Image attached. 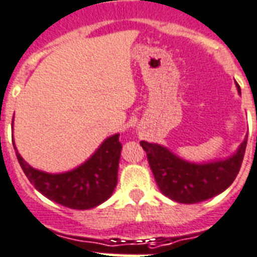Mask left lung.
I'll return each instance as SVG.
<instances>
[{"label": "left lung", "mask_w": 257, "mask_h": 257, "mask_svg": "<svg viewBox=\"0 0 257 257\" xmlns=\"http://www.w3.org/2000/svg\"><path fill=\"white\" fill-rule=\"evenodd\" d=\"M238 93L240 86L236 84ZM257 118V116H256ZM247 138L223 160L192 163L158 143L141 142L160 192L180 203H197L218 196L234 182L244 158Z\"/></svg>", "instance_id": "8db88e82"}]
</instances>
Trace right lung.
Returning <instances> with one entry per match:
<instances>
[{
	"label": "right lung",
	"instance_id": "obj_1",
	"mask_svg": "<svg viewBox=\"0 0 257 257\" xmlns=\"http://www.w3.org/2000/svg\"><path fill=\"white\" fill-rule=\"evenodd\" d=\"M13 146L21 168L35 189L63 206L76 210L93 209L110 198L115 189L122 151L119 134L105 139L77 168L63 173H48L33 168L19 155L14 142Z\"/></svg>",
	"mask_w": 257,
	"mask_h": 257
}]
</instances>
